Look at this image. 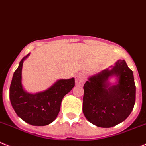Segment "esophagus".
I'll use <instances>...</instances> for the list:
<instances>
[{
  "instance_id": "obj_1",
  "label": "esophagus",
  "mask_w": 146,
  "mask_h": 146,
  "mask_svg": "<svg viewBox=\"0 0 146 146\" xmlns=\"http://www.w3.org/2000/svg\"><path fill=\"white\" fill-rule=\"evenodd\" d=\"M86 81V76L84 73H78L76 76V84L82 86Z\"/></svg>"
}]
</instances>
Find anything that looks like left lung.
Instances as JSON below:
<instances>
[{"label":"left lung","mask_w":146,"mask_h":146,"mask_svg":"<svg viewBox=\"0 0 146 146\" xmlns=\"http://www.w3.org/2000/svg\"><path fill=\"white\" fill-rule=\"evenodd\" d=\"M88 78L84 86L83 112L91 123L100 127H111L127 118L135 102L133 73L125 60ZM116 76L117 84L108 78Z\"/></svg>","instance_id":"1"}]
</instances>
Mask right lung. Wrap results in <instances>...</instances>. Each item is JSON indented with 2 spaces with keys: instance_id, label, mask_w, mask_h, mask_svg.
Instances as JSON below:
<instances>
[{
  "instance_id": "right-lung-1",
  "label": "right lung",
  "mask_w": 146,
  "mask_h": 146,
  "mask_svg": "<svg viewBox=\"0 0 146 146\" xmlns=\"http://www.w3.org/2000/svg\"><path fill=\"white\" fill-rule=\"evenodd\" d=\"M22 58L12 78L9 90L11 103L15 112L21 119L34 126H44L56 119L60 110L62 99L74 87L75 79H60L44 92L28 93L21 83Z\"/></svg>"
}]
</instances>
